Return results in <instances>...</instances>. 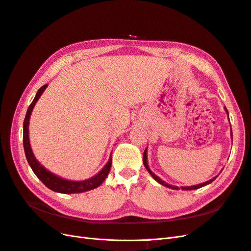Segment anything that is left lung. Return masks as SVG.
<instances>
[{
    "mask_svg": "<svg viewBox=\"0 0 251 251\" xmlns=\"http://www.w3.org/2000/svg\"><path fill=\"white\" fill-rule=\"evenodd\" d=\"M224 109H225V111H226V112H227V114H228V110H227L226 107H224ZM228 119H229V114H228ZM230 135H231V138H232V130H231V129H230ZM143 163H144V166H145V168L147 169L148 173L150 174V176H151L157 183L161 184V185H163V186H165V187L171 188V189H176V190L180 189V188L177 187V186L170 185V184L166 183L165 181H163L161 177H159L157 176H155V175L152 173V171L150 170V168H149V166H148V162H147V148L145 149L144 154H143ZM217 177H218V176H214V177H212L211 180L207 181V182H205V183H202V184H198V185H193V186H185V187L183 186V187H181V189H183V190H193V189H199V188H201V187H204V186H206V185H208V184L212 183L214 180H216Z\"/></svg>",
    "mask_w": 251,
    "mask_h": 251,
    "instance_id": "1",
    "label": "left lung"
}]
</instances>
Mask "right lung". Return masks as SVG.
I'll use <instances>...</instances> for the list:
<instances>
[{"instance_id":"1","label":"right lung","mask_w":251,"mask_h":251,"mask_svg":"<svg viewBox=\"0 0 251 251\" xmlns=\"http://www.w3.org/2000/svg\"><path fill=\"white\" fill-rule=\"evenodd\" d=\"M47 86L48 85L42 86V87L38 90L32 103L29 105V107H28L26 116H25L24 125H23V144H24V151H25L27 162L29 164V166L31 167L34 175L40 178L41 182L44 184L46 187L55 192L66 193V195H69V193H81V192L95 189L99 187V186L105 181V178L109 174L110 168H111V163H112L111 154L108 162L106 163V165L96 176L84 181H70V180H65V178L60 177L56 175L50 173L49 170H47L37 159H35V156L32 152L30 142H29V132H28L29 120H30L31 112L33 110L35 103L38 102V100L40 99L43 92H44V90L47 88Z\"/></svg>"}]
</instances>
